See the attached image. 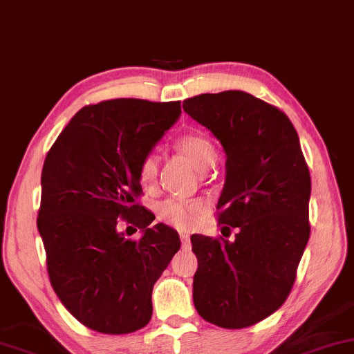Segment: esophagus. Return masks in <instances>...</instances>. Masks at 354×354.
<instances>
[{
  "label": "esophagus",
  "mask_w": 354,
  "mask_h": 354,
  "mask_svg": "<svg viewBox=\"0 0 354 354\" xmlns=\"http://www.w3.org/2000/svg\"><path fill=\"white\" fill-rule=\"evenodd\" d=\"M181 243H183V249H191V236L187 233H181L180 234Z\"/></svg>",
  "instance_id": "obj_1"
}]
</instances>
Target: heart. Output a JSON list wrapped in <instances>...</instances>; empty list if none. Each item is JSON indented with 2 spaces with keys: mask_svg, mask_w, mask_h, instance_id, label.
Returning <instances> with one entry per match:
<instances>
[{
  "mask_svg": "<svg viewBox=\"0 0 354 354\" xmlns=\"http://www.w3.org/2000/svg\"><path fill=\"white\" fill-rule=\"evenodd\" d=\"M178 149L199 169H207L215 163L216 150L212 140L202 133H187L178 139ZM139 183L144 187H153L158 176V157L155 152L145 153L138 168ZM207 205L199 199H167L158 207V215L168 225L178 230H191L199 223Z\"/></svg>",
  "mask_w": 354,
  "mask_h": 354,
  "instance_id": "b5f03b06",
  "label": "heart"
}]
</instances>
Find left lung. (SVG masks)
I'll return each mask as SVG.
<instances>
[{"label":"left lung","mask_w":354,"mask_h":354,"mask_svg":"<svg viewBox=\"0 0 354 354\" xmlns=\"http://www.w3.org/2000/svg\"><path fill=\"white\" fill-rule=\"evenodd\" d=\"M183 108L223 145L216 215L226 230H238L234 241L191 236L194 306L218 327H251L275 313L295 285L310 233L308 163L290 118L251 93H202Z\"/></svg>","instance_id":"obj_1"}]
</instances>
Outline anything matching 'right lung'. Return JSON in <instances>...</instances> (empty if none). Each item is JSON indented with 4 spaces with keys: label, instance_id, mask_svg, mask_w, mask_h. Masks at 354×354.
<instances>
[{
    "label": "right lung",
    "instance_id": "1",
    "mask_svg": "<svg viewBox=\"0 0 354 354\" xmlns=\"http://www.w3.org/2000/svg\"><path fill=\"white\" fill-rule=\"evenodd\" d=\"M180 115L181 102H100L75 113L46 153L37 226L50 281L64 308L95 332L145 327L155 281L181 246L173 228L149 226L155 215L138 202L140 160ZM120 219L143 238L126 240Z\"/></svg>",
    "mask_w": 354,
    "mask_h": 354
}]
</instances>
